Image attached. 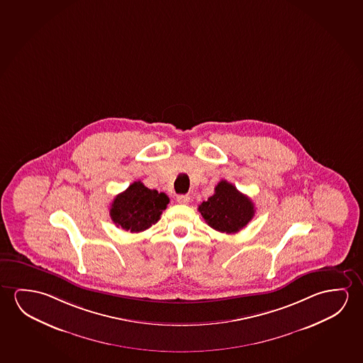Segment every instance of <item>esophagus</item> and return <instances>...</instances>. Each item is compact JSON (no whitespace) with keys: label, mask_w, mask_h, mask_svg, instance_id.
I'll use <instances>...</instances> for the list:
<instances>
[{"label":"esophagus","mask_w":363,"mask_h":363,"mask_svg":"<svg viewBox=\"0 0 363 363\" xmlns=\"http://www.w3.org/2000/svg\"><path fill=\"white\" fill-rule=\"evenodd\" d=\"M177 202H179V203H184V205H186V203H189V202H190V196L179 195L177 196Z\"/></svg>","instance_id":"1"}]
</instances>
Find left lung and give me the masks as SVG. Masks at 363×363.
I'll use <instances>...</instances> for the list:
<instances>
[{"label": "left lung", "instance_id": "obj_1", "mask_svg": "<svg viewBox=\"0 0 363 363\" xmlns=\"http://www.w3.org/2000/svg\"><path fill=\"white\" fill-rule=\"evenodd\" d=\"M199 211L212 229L235 234L254 218L255 207L247 196L223 179L215 187V194L199 206Z\"/></svg>", "mask_w": 363, "mask_h": 363}]
</instances>
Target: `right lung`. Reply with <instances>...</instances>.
I'll return each instance as SVG.
<instances>
[{
  "instance_id": "right-lung-1",
  "label": "right lung",
  "mask_w": 363,
  "mask_h": 363,
  "mask_svg": "<svg viewBox=\"0 0 363 363\" xmlns=\"http://www.w3.org/2000/svg\"><path fill=\"white\" fill-rule=\"evenodd\" d=\"M169 199L166 194L150 190L135 181L122 194L116 196L111 206V218L118 228L130 233L150 229L160 220Z\"/></svg>"
}]
</instances>
